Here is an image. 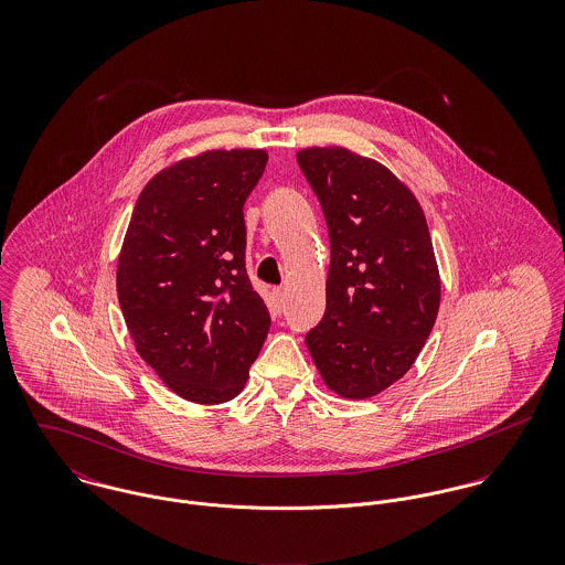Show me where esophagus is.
Instances as JSON below:
<instances>
[{
  "instance_id": "esophagus-1",
  "label": "esophagus",
  "mask_w": 565,
  "mask_h": 565,
  "mask_svg": "<svg viewBox=\"0 0 565 565\" xmlns=\"http://www.w3.org/2000/svg\"><path fill=\"white\" fill-rule=\"evenodd\" d=\"M282 298H285V291H282L280 287L271 289V300H274V309H276V313H280V311H282Z\"/></svg>"
}]
</instances>
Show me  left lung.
I'll return each mask as SVG.
<instances>
[{"label": "left lung", "mask_w": 565, "mask_h": 565, "mask_svg": "<svg viewBox=\"0 0 565 565\" xmlns=\"http://www.w3.org/2000/svg\"><path fill=\"white\" fill-rule=\"evenodd\" d=\"M298 164L322 204L326 313L307 348L330 392L365 401L401 381L437 320L441 280L424 211L385 164L339 146Z\"/></svg>", "instance_id": "left-lung-1"}]
</instances>
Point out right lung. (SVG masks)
Here are the masks:
<instances>
[{"label": "right lung", "mask_w": 565, "mask_h": 565, "mask_svg": "<svg viewBox=\"0 0 565 565\" xmlns=\"http://www.w3.org/2000/svg\"><path fill=\"white\" fill-rule=\"evenodd\" d=\"M265 150H209L141 191L117 263V296L141 359L189 403L233 401L269 313L245 271L243 204Z\"/></svg>", "instance_id": "add662e5"}]
</instances>
